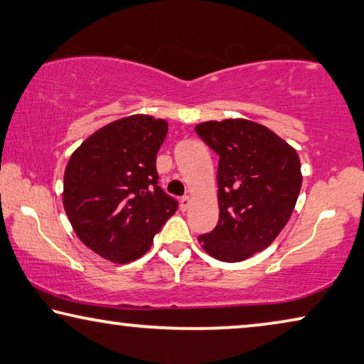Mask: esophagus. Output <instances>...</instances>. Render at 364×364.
<instances>
[{"instance_id":"obj_1","label":"esophagus","mask_w":364,"mask_h":364,"mask_svg":"<svg viewBox=\"0 0 364 364\" xmlns=\"http://www.w3.org/2000/svg\"><path fill=\"white\" fill-rule=\"evenodd\" d=\"M188 207H191V197H188V195H186V197L181 198V208L182 210H187Z\"/></svg>"}]
</instances>
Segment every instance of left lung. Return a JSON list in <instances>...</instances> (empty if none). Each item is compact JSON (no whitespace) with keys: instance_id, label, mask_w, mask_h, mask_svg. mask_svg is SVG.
<instances>
[{"instance_id":"obj_1","label":"left lung","mask_w":364,"mask_h":364,"mask_svg":"<svg viewBox=\"0 0 364 364\" xmlns=\"http://www.w3.org/2000/svg\"><path fill=\"white\" fill-rule=\"evenodd\" d=\"M220 156L218 225L200 235L202 247L223 262L266 250L291 218L302 172L296 149L269 128L236 118L195 126Z\"/></svg>"}]
</instances>
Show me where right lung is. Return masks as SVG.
<instances>
[{"label":"right lung","mask_w":364,"mask_h":364,"mask_svg":"<svg viewBox=\"0 0 364 364\" xmlns=\"http://www.w3.org/2000/svg\"><path fill=\"white\" fill-rule=\"evenodd\" d=\"M167 121L133 114L83 141L64 173V208L73 231L93 252L126 264L149 251L154 235L178 207L157 186L156 157Z\"/></svg>","instance_id":"1"}]
</instances>
